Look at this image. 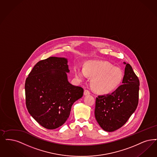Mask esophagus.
I'll return each mask as SVG.
<instances>
[{
	"label": "esophagus",
	"instance_id": "1",
	"mask_svg": "<svg viewBox=\"0 0 157 157\" xmlns=\"http://www.w3.org/2000/svg\"><path fill=\"white\" fill-rule=\"evenodd\" d=\"M84 95H89V94H90V92L88 90H86V89H85V90H84Z\"/></svg>",
	"mask_w": 157,
	"mask_h": 157
}]
</instances>
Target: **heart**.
<instances>
[{"label": "heart", "instance_id": "heart-1", "mask_svg": "<svg viewBox=\"0 0 157 157\" xmlns=\"http://www.w3.org/2000/svg\"><path fill=\"white\" fill-rule=\"evenodd\" d=\"M76 78L79 81L87 76L92 77L91 86L100 94H107L119 87L123 79V73L119 68L107 62L89 61L82 68L79 65L74 67Z\"/></svg>", "mask_w": 157, "mask_h": 157}]
</instances>
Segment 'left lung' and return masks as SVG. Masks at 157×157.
<instances>
[{"label":"left lung","mask_w":157,"mask_h":157,"mask_svg":"<svg viewBox=\"0 0 157 157\" xmlns=\"http://www.w3.org/2000/svg\"><path fill=\"white\" fill-rule=\"evenodd\" d=\"M122 85L110 94L99 95L96 99L94 116L105 131L121 127L137 109L140 81L132 66L126 63Z\"/></svg>","instance_id":"obj_1"}]
</instances>
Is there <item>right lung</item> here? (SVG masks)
<instances>
[{
  "instance_id": "obj_1",
  "label": "right lung",
  "mask_w": 157,
  "mask_h": 157,
  "mask_svg": "<svg viewBox=\"0 0 157 157\" xmlns=\"http://www.w3.org/2000/svg\"><path fill=\"white\" fill-rule=\"evenodd\" d=\"M69 72L67 58L51 56L38 62L25 80L28 112L47 129L63 125L72 105L83 94V88L69 83Z\"/></svg>"
}]
</instances>
